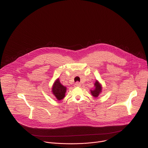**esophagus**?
Segmentation results:
<instances>
[{
	"mask_svg": "<svg viewBox=\"0 0 148 148\" xmlns=\"http://www.w3.org/2000/svg\"><path fill=\"white\" fill-rule=\"evenodd\" d=\"M81 83L80 82H75V84H74V86L75 87H80L81 86Z\"/></svg>",
	"mask_w": 148,
	"mask_h": 148,
	"instance_id": "1",
	"label": "esophagus"
}]
</instances>
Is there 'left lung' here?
Masks as SVG:
<instances>
[{
    "mask_svg": "<svg viewBox=\"0 0 148 148\" xmlns=\"http://www.w3.org/2000/svg\"><path fill=\"white\" fill-rule=\"evenodd\" d=\"M94 86H95V88L94 90H91V93L94 97L96 98V97H98L99 94L102 92V87L97 80L95 81L94 84Z\"/></svg>",
    "mask_w": 148,
    "mask_h": 148,
    "instance_id": "1",
    "label": "left lung"
}]
</instances>
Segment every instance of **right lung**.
I'll use <instances>...</instances> for the list:
<instances>
[{"label":"right lung","mask_w":148,"mask_h":148,"mask_svg":"<svg viewBox=\"0 0 148 148\" xmlns=\"http://www.w3.org/2000/svg\"><path fill=\"white\" fill-rule=\"evenodd\" d=\"M66 90V87L62 85L60 82L59 78H58L53 84L52 87V92L56 98L60 101L64 98Z\"/></svg>","instance_id":"1"}]
</instances>
